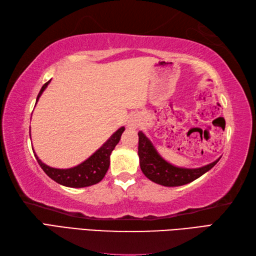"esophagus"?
Listing matches in <instances>:
<instances>
[{
	"label": "esophagus",
	"instance_id": "34e87169",
	"mask_svg": "<svg viewBox=\"0 0 256 256\" xmlns=\"http://www.w3.org/2000/svg\"><path fill=\"white\" fill-rule=\"evenodd\" d=\"M131 125H132V126H133V128H134V125H133V124H131Z\"/></svg>",
	"mask_w": 256,
	"mask_h": 256
}]
</instances>
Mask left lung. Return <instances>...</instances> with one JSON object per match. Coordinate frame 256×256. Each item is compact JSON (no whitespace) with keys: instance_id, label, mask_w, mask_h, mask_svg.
I'll list each match as a JSON object with an SVG mask.
<instances>
[{"instance_id":"1","label":"left lung","mask_w":256,"mask_h":256,"mask_svg":"<svg viewBox=\"0 0 256 256\" xmlns=\"http://www.w3.org/2000/svg\"><path fill=\"white\" fill-rule=\"evenodd\" d=\"M138 157L140 165L144 175L150 180L162 186H182L194 182L210 170L219 160L200 168H179L170 165L157 153L150 140L142 132H138Z\"/></svg>"}]
</instances>
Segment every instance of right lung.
Listing matches in <instances>:
<instances>
[{
  "label": "right lung",
  "mask_w": 256,
  "mask_h": 256,
  "mask_svg": "<svg viewBox=\"0 0 256 256\" xmlns=\"http://www.w3.org/2000/svg\"><path fill=\"white\" fill-rule=\"evenodd\" d=\"M50 82V80L47 81V82L42 86L40 94L37 96L36 102L40 99V96H42V94L44 92L46 86ZM123 132L124 128H118L94 155H91L88 160L81 162L80 165L69 168V170H57V168H52L45 165L44 162H42V160L38 158L36 154L35 157L38 164L42 167V170L47 174L48 177H50L52 180H55L56 182L62 184V186L72 188L88 187L91 186V184H96L101 182L103 177L106 176V174L108 170V166H110V155L114 148L116 146V144L120 142V140H121V135Z\"/></svg>",
  "instance_id": "right-lung-1"
}]
</instances>
